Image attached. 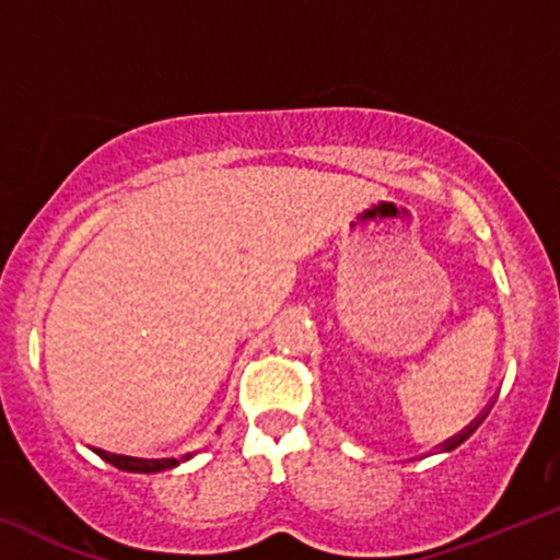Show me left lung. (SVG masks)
<instances>
[{"mask_svg": "<svg viewBox=\"0 0 560 560\" xmlns=\"http://www.w3.org/2000/svg\"><path fill=\"white\" fill-rule=\"evenodd\" d=\"M478 423H480V419H476V421H472V423H470V427H465L463 431H459V434H455V436H452V439H447V442H444V444H442V447H444V450H455V447H457V444H463V442H465V439H468V436L472 434V431H476V427H478Z\"/></svg>", "mask_w": 560, "mask_h": 560, "instance_id": "obj_1", "label": "left lung"}]
</instances>
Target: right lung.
<instances>
[{"label": "right lung", "instance_id": "obj_1", "mask_svg": "<svg viewBox=\"0 0 560 560\" xmlns=\"http://www.w3.org/2000/svg\"><path fill=\"white\" fill-rule=\"evenodd\" d=\"M105 463H110L113 468L118 470H129V472H158V470H167L173 465H178V459H141V457H126V455H113V452L97 450Z\"/></svg>", "mask_w": 560, "mask_h": 560}]
</instances>
